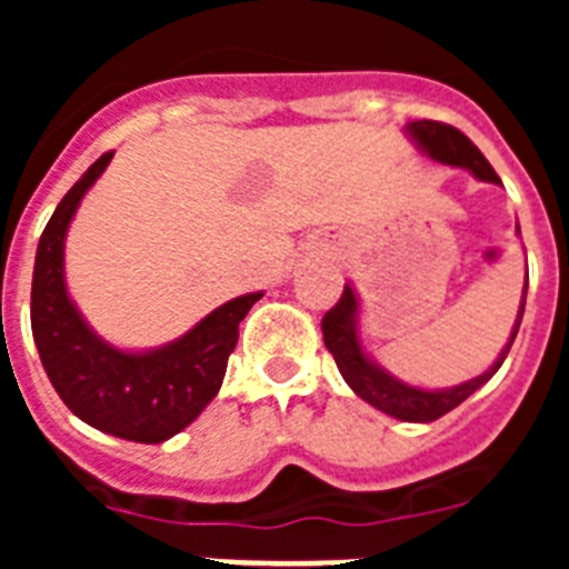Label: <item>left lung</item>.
Returning a JSON list of instances; mask_svg holds the SVG:
<instances>
[{
    "label": "left lung",
    "instance_id": "left-lung-1",
    "mask_svg": "<svg viewBox=\"0 0 569 569\" xmlns=\"http://www.w3.org/2000/svg\"><path fill=\"white\" fill-rule=\"evenodd\" d=\"M405 133L416 142V148L421 153H427L430 159L441 164H450V168H465L470 170L479 182L501 184L499 173L490 168L481 150L467 139L461 130H456L453 124L445 122H430V119H419V122H407ZM525 301H527V281H525V296H521L519 316H516V325H512L510 341L505 345V350L499 353V359L487 367L485 373L476 376V379H467L456 387H441V390H425V387L407 385V381L396 379L370 356L365 353L359 336V296H356L353 284H345V293H341L339 305L333 310L325 313L321 319V333H325V347L333 353L336 367H339L341 379L350 385L359 399H365L367 405H373L381 413L393 416L399 421H436L445 413H450L453 407H459L461 401L470 399L481 385L496 376L501 365H505L507 353H510L512 339L519 333L521 316H525Z\"/></svg>",
    "mask_w": 569,
    "mask_h": 569
}]
</instances>
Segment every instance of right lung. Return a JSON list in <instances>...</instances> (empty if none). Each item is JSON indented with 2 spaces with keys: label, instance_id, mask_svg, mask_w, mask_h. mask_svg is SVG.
Wrapping results in <instances>:
<instances>
[{
  "label": "right lung",
  "instance_id": "add662e5",
  "mask_svg": "<svg viewBox=\"0 0 569 569\" xmlns=\"http://www.w3.org/2000/svg\"><path fill=\"white\" fill-rule=\"evenodd\" d=\"M113 153L99 156L50 216L30 284V328L59 399L84 425L139 445H159L202 413L222 387L239 321L261 293L224 301L196 328L153 350H119L93 333L64 284V236L79 202Z\"/></svg>",
  "mask_w": 569,
  "mask_h": 569
}]
</instances>
